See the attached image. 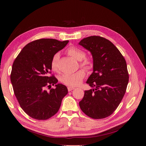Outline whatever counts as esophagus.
Wrapping results in <instances>:
<instances>
[{
  "label": "esophagus",
  "mask_w": 146,
  "mask_h": 146,
  "mask_svg": "<svg viewBox=\"0 0 146 146\" xmlns=\"http://www.w3.org/2000/svg\"><path fill=\"white\" fill-rule=\"evenodd\" d=\"M75 89V87H73V86H68V92H70L71 90H73Z\"/></svg>",
  "instance_id": "obj_1"
}]
</instances>
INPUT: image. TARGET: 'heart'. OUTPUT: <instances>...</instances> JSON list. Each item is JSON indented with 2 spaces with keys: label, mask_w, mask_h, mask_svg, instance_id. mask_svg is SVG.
Here are the masks:
<instances>
[{
  "label": "heart",
  "mask_w": 146,
  "mask_h": 146,
  "mask_svg": "<svg viewBox=\"0 0 146 146\" xmlns=\"http://www.w3.org/2000/svg\"><path fill=\"white\" fill-rule=\"evenodd\" d=\"M67 53L71 56L75 58L78 61H82L81 66L85 68L86 70H90L94 66L93 62L87 58H85L86 56L85 52L75 46L70 47L66 50ZM60 60V55L58 53L55 54L52 57L51 62V67L52 70L57 71L58 68V61ZM85 76V71L83 70H80L76 73L71 74H64L60 77V81L63 84L70 86H75L78 85L82 82L83 79Z\"/></svg>",
  "instance_id": "obj_1"
}]
</instances>
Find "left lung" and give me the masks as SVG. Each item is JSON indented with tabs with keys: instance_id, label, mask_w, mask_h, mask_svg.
Masks as SVG:
<instances>
[{
	"instance_id": "1",
	"label": "left lung",
	"mask_w": 146,
	"mask_h": 146,
	"mask_svg": "<svg viewBox=\"0 0 146 146\" xmlns=\"http://www.w3.org/2000/svg\"><path fill=\"white\" fill-rule=\"evenodd\" d=\"M79 44L91 52L94 63L86 81L93 89L85 91L80 107L92 119H104L113 113L125 95L129 82L125 60L112 42L101 36H89Z\"/></svg>"
}]
</instances>
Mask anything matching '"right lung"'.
<instances>
[{
    "mask_svg": "<svg viewBox=\"0 0 146 146\" xmlns=\"http://www.w3.org/2000/svg\"><path fill=\"white\" fill-rule=\"evenodd\" d=\"M68 41L40 39L22 49L12 64L11 81L21 107L31 117L47 120L58 112L67 87L58 83L51 74L53 56L63 49ZM55 85L47 91L45 88Z\"/></svg>",
    "mask_w": 146,
    "mask_h": 146,
    "instance_id": "1",
    "label": "right lung"
}]
</instances>
